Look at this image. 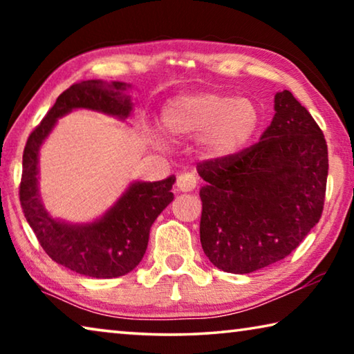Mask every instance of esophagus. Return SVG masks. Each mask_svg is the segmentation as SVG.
I'll return each instance as SVG.
<instances>
[{
    "mask_svg": "<svg viewBox=\"0 0 354 354\" xmlns=\"http://www.w3.org/2000/svg\"><path fill=\"white\" fill-rule=\"evenodd\" d=\"M196 187V178L192 173H183L176 179V190L179 194H187Z\"/></svg>",
    "mask_w": 354,
    "mask_h": 354,
    "instance_id": "obj_1",
    "label": "esophagus"
}]
</instances>
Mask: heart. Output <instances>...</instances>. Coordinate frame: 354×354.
Segmentation results:
<instances>
[{"mask_svg":"<svg viewBox=\"0 0 354 354\" xmlns=\"http://www.w3.org/2000/svg\"><path fill=\"white\" fill-rule=\"evenodd\" d=\"M160 127L171 139L198 137L200 153L209 160L236 158L254 139L261 111L253 100L223 92H195L167 101Z\"/></svg>","mask_w":354,"mask_h":354,"instance_id":"b5f03b06","label":"heart"}]
</instances>
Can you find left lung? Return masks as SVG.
Segmentation results:
<instances>
[{
    "label": "left lung",
    "instance_id": "8db88e82",
    "mask_svg": "<svg viewBox=\"0 0 354 354\" xmlns=\"http://www.w3.org/2000/svg\"><path fill=\"white\" fill-rule=\"evenodd\" d=\"M259 143L236 158L196 165L205 181L200 241L220 270L251 273L289 256L319 223L328 147L310 113L289 91Z\"/></svg>",
    "mask_w": 354,
    "mask_h": 354
}]
</instances>
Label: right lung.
<instances>
[{"label": "right lung", "mask_w": 354, "mask_h": 354, "mask_svg": "<svg viewBox=\"0 0 354 354\" xmlns=\"http://www.w3.org/2000/svg\"><path fill=\"white\" fill-rule=\"evenodd\" d=\"M131 84L91 80L73 84L59 95L26 142L23 153L20 201L29 226L53 261L84 277L109 279L129 273L145 254L149 230L173 201L176 178L164 181H133L120 198L87 223H70L48 212L39 189L40 148L59 118L71 111L87 109L127 122L134 103L127 93Z\"/></svg>", "instance_id": "add662e5"}]
</instances>
